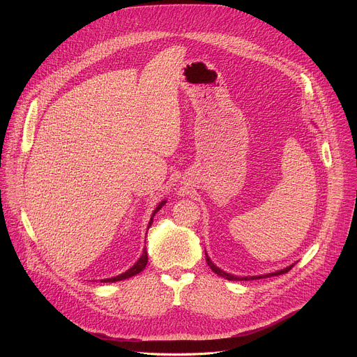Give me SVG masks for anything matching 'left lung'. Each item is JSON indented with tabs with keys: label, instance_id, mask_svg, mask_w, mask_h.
Returning <instances> with one entry per match:
<instances>
[{
	"label": "left lung",
	"instance_id": "8db88e82",
	"mask_svg": "<svg viewBox=\"0 0 357 357\" xmlns=\"http://www.w3.org/2000/svg\"><path fill=\"white\" fill-rule=\"evenodd\" d=\"M205 254H206V263H208V266L212 268V271H213V273H216L218 275H220V277H223V278L229 280V281H248V280H259V278H267V277L281 275V274H285V273H288V271L292 268V266H294V264H291V266H288V267H285V268H282V270H278V271H275V273H270V274H264V275H248V277H238V275H233V274H230V273H226V271L220 270V268H219L218 266H215V263L211 260V257L208 256V252H205Z\"/></svg>",
	"mask_w": 357,
	"mask_h": 357
}]
</instances>
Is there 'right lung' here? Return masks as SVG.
I'll list each match as a JSON object with an SVG mask.
<instances>
[{
	"instance_id": "1",
	"label": "right lung",
	"mask_w": 357,
	"mask_h": 357,
	"mask_svg": "<svg viewBox=\"0 0 357 357\" xmlns=\"http://www.w3.org/2000/svg\"><path fill=\"white\" fill-rule=\"evenodd\" d=\"M167 203V200L164 199L160 205L155 208V211L152 212V215H151V219H149V223H148V227L146 229H149L151 227V225H152V220H154V216H155V213L165 205ZM146 263H148V254H146V248L144 247V250H142V254H141V257L137 260V263L132 266V267H130L126 273H123V274H120V275H116V277H112V278H105V280H100L101 282H117V281H121V280H126V278H130V277H134V275H137L138 273H141L144 268H145V266H146Z\"/></svg>"
}]
</instances>
